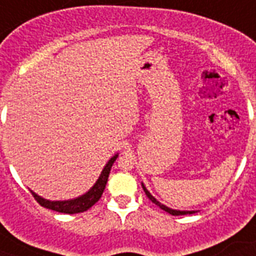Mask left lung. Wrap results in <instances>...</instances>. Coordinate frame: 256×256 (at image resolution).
<instances>
[{"instance_id":"obj_1","label":"left lung","mask_w":256,"mask_h":256,"mask_svg":"<svg viewBox=\"0 0 256 256\" xmlns=\"http://www.w3.org/2000/svg\"><path fill=\"white\" fill-rule=\"evenodd\" d=\"M142 187H144V192H146V195H148V198L150 199V200H152V203H156V206H160V208H162V210H164V211H166V212H168V214H171V215H187V214H192V212H194V211H176V210H171V208L166 207V206H164V204H160V203L158 202V200H156V199L154 198V196H152V195L150 194V192H148V190H146V187H144V184H142Z\"/></svg>"}]
</instances>
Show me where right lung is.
Masks as SVG:
<instances>
[{"instance_id": "1", "label": "right lung", "mask_w": 256, "mask_h": 256, "mask_svg": "<svg viewBox=\"0 0 256 256\" xmlns=\"http://www.w3.org/2000/svg\"><path fill=\"white\" fill-rule=\"evenodd\" d=\"M116 156H114L112 160H108V164L104 166V168L100 172V179L96 180V183L92 187V190L88 191L85 195H82L77 199H72V200H58V202H50V200H46V199L38 196L37 194H33L34 199L37 200L42 207H46L49 210L57 211V212H64V214H77V212H84V211L88 210L90 207L94 206L100 198L104 194V187H106V183H108V174H110V170H112V164L116 162Z\"/></svg>"}]
</instances>
